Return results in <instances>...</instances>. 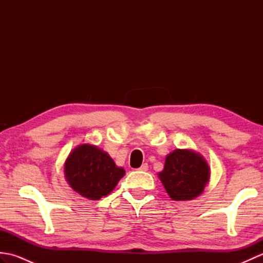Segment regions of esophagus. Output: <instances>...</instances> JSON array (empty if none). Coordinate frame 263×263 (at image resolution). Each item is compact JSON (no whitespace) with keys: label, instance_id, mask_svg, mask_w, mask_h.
I'll use <instances>...</instances> for the list:
<instances>
[{"label":"esophagus","instance_id":"1","mask_svg":"<svg viewBox=\"0 0 263 263\" xmlns=\"http://www.w3.org/2000/svg\"><path fill=\"white\" fill-rule=\"evenodd\" d=\"M148 168H149V166H148V164H142V166L140 167V171H142V172H147L148 171Z\"/></svg>","mask_w":263,"mask_h":263}]
</instances>
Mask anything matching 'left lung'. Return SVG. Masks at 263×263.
<instances>
[{
	"instance_id": "8db88e82",
	"label": "left lung",
	"mask_w": 263,
	"mask_h": 263,
	"mask_svg": "<svg viewBox=\"0 0 263 263\" xmlns=\"http://www.w3.org/2000/svg\"><path fill=\"white\" fill-rule=\"evenodd\" d=\"M158 177L172 200H193L208 184L210 166L193 149H175L166 156L164 170L158 173Z\"/></svg>"
}]
</instances>
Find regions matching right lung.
I'll return each instance as SVG.
<instances>
[{
    "label": "right lung",
    "instance_id": "1",
    "mask_svg": "<svg viewBox=\"0 0 263 263\" xmlns=\"http://www.w3.org/2000/svg\"><path fill=\"white\" fill-rule=\"evenodd\" d=\"M125 170L119 167L110 156L95 144L83 143L76 147L64 163V176L71 189L89 200L108 195Z\"/></svg>",
    "mask_w": 263,
    "mask_h": 263
}]
</instances>
